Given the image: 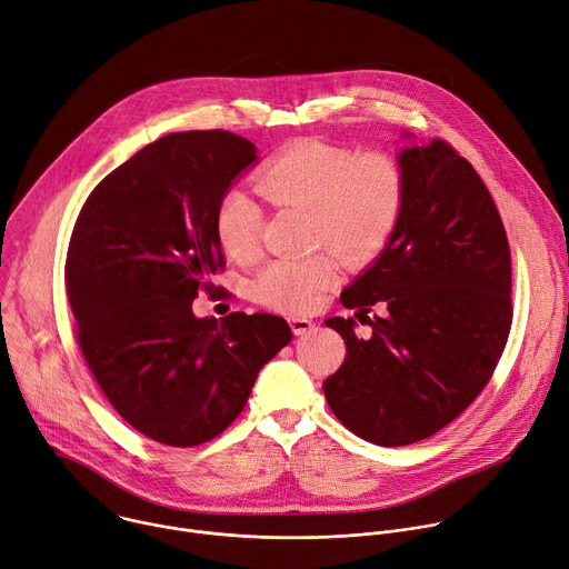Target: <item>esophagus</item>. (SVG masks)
<instances>
[{
	"instance_id": "obj_1",
	"label": "esophagus",
	"mask_w": 569,
	"mask_h": 569,
	"mask_svg": "<svg viewBox=\"0 0 569 569\" xmlns=\"http://www.w3.org/2000/svg\"><path fill=\"white\" fill-rule=\"evenodd\" d=\"M290 327H292L295 336H306V333H310L315 329V321L308 319V317H292L290 319Z\"/></svg>"
}]
</instances>
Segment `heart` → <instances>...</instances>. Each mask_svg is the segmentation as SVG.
<instances>
[{"label": "heart", "mask_w": 569, "mask_h": 569, "mask_svg": "<svg viewBox=\"0 0 569 569\" xmlns=\"http://www.w3.org/2000/svg\"><path fill=\"white\" fill-rule=\"evenodd\" d=\"M254 187L274 207L306 209L310 240L345 259H362L382 246L405 198V176L391 154H356L321 139L279 148L257 171ZM213 231L229 257L250 261L259 250L261 207L242 191H227L216 207ZM333 274L327 254L281 257L257 274L252 288L272 308L306 312L319 303Z\"/></svg>", "instance_id": "1"}]
</instances>
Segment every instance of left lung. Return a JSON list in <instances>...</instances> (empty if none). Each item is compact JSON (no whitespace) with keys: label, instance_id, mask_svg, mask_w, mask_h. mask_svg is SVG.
Returning a JSON list of instances; mask_svg holds the SVG:
<instances>
[{"label":"left lung","instance_id":"obj_1","mask_svg":"<svg viewBox=\"0 0 569 569\" xmlns=\"http://www.w3.org/2000/svg\"><path fill=\"white\" fill-rule=\"evenodd\" d=\"M405 198L385 250L331 317L347 345L323 380L338 421L376 446H410L452 423L491 380L511 331V252L498 207L448 141L398 154ZM378 305L381 312H368Z\"/></svg>","mask_w":569,"mask_h":569}]
</instances>
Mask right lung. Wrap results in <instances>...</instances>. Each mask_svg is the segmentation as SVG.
<instances>
[{
    "instance_id": "right-lung-1",
    "label": "right lung",
    "mask_w": 569,
    "mask_h": 569,
    "mask_svg": "<svg viewBox=\"0 0 569 569\" xmlns=\"http://www.w3.org/2000/svg\"><path fill=\"white\" fill-rule=\"evenodd\" d=\"M254 159L229 130L173 132L106 176L76 218L64 286L78 347L119 417L157 443L227 430L292 340L277 315H193L224 268L216 207Z\"/></svg>"
}]
</instances>
